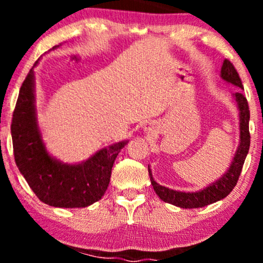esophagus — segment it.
Here are the masks:
<instances>
[{
    "label": "esophagus",
    "mask_w": 263,
    "mask_h": 263,
    "mask_svg": "<svg viewBox=\"0 0 263 263\" xmlns=\"http://www.w3.org/2000/svg\"><path fill=\"white\" fill-rule=\"evenodd\" d=\"M144 131L147 132V134H151V132H153V126H152V123H146V125H144Z\"/></svg>",
    "instance_id": "1"
}]
</instances>
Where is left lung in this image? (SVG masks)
Segmentation results:
<instances>
[{"label": "left lung", "mask_w": 263, "mask_h": 263, "mask_svg": "<svg viewBox=\"0 0 263 263\" xmlns=\"http://www.w3.org/2000/svg\"><path fill=\"white\" fill-rule=\"evenodd\" d=\"M221 78L226 83H230L232 85L243 89L242 83H241L240 77H238L236 69L232 65L230 60L225 59L221 66ZM234 99L236 101L238 107V117H240V144H238L236 152H235L234 158L229 167V170L219 178L216 182L209 184L204 189L198 190V192H179V190H173L161 185L153 179L152 172L149 170L148 173L152 183L153 189L156 194L165 203L176 205V206L183 208V209H194V208H203L206 205L216 203L228 197L232 192V189L236 185L238 177H240L242 165L245 163L246 156L250 149V131H249V121H250V110L249 102L241 91L234 93Z\"/></svg>", "instance_id": "obj_1"}]
</instances>
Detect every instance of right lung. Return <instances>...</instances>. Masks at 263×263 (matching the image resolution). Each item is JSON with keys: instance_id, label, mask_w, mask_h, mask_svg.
I'll use <instances>...</instances> for the list:
<instances>
[{"instance_id": "1", "label": "right lung", "mask_w": 263, "mask_h": 263, "mask_svg": "<svg viewBox=\"0 0 263 263\" xmlns=\"http://www.w3.org/2000/svg\"><path fill=\"white\" fill-rule=\"evenodd\" d=\"M34 85L32 68L21 86L11 125L18 170L43 203L54 208L89 206L104 197L115 159L127 141L105 147L75 164L54 158L45 148L38 126Z\"/></svg>"}]
</instances>
